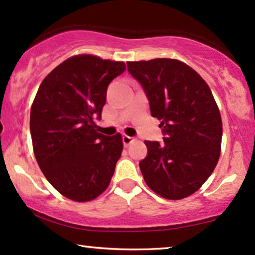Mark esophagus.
Wrapping results in <instances>:
<instances>
[{"label": "esophagus", "mask_w": 255, "mask_h": 255, "mask_svg": "<svg viewBox=\"0 0 255 255\" xmlns=\"http://www.w3.org/2000/svg\"><path fill=\"white\" fill-rule=\"evenodd\" d=\"M122 141H124V145L126 146V147H128L131 142L134 141V137H131L129 135H124L122 136Z\"/></svg>", "instance_id": "34e87169"}]
</instances>
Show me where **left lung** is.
<instances>
[{
  "mask_svg": "<svg viewBox=\"0 0 255 255\" xmlns=\"http://www.w3.org/2000/svg\"><path fill=\"white\" fill-rule=\"evenodd\" d=\"M144 87L151 114L160 120L164 141H148L139 163L146 184L162 198L180 200L205 183L221 156V113L209 85L192 67L175 58L128 62Z\"/></svg>",
  "mask_w": 255,
  "mask_h": 255,
  "instance_id": "left-lung-1",
  "label": "left lung"
}]
</instances>
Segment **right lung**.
<instances>
[{
    "label": "right lung",
    "instance_id": "add662e5",
    "mask_svg": "<svg viewBox=\"0 0 255 255\" xmlns=\"http://www.w3.org/2000/svg\"><path fill=\"white\" fill-rule=\"evenodd\" d=\"M125 71V62L75 55L44 78L32 103L30 129L38 165L51 186L73 201L99 197L121 157V134L99 133L93 120L101 118L108 85Z\"/></svg>",
    "mask_w": 255,
    "mask_h": 255
}]
</instances>
